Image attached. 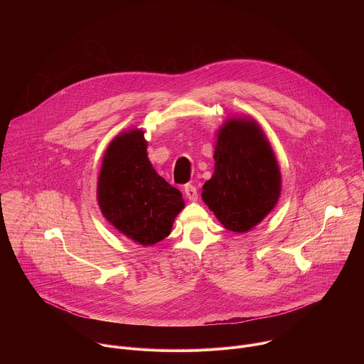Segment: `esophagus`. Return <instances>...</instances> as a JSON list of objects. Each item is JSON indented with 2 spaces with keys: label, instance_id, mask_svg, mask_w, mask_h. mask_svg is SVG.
I'll use <instances>...</instances> for the list:
<instances>
[{
  "label": "esophagus",
  "instance_id": "1",
  "mask_svg": "<svg viewBox=\"0 0 364 364\" xmlns=\"http://www.w3.org/2000/svg\"><path fill=\"white\" fill-rule=\"evenodd\" d=\"M184 193H186V197H187L190 201H197V200H198L197 188H196L193 184H187V186L184 187Z\"/></svg>",
  "mask_w": 364,
  "mask_h": 364
}]
</instances>
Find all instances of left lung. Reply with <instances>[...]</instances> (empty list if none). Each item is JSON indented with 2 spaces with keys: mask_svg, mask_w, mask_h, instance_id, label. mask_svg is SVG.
Segmentation results:
<instances>
[{
  "mask_svg": "<svg viewBox=\"0 0 364 364\" xmlns=\"http://www.w3.org/2000/svg\"><path fill=\"white\" fill-rule=\"evenodd\" d=\"M215 167L203 201L224 228L248 232L278 204L282 176L272 146L250 116L230 117L217 132Z\"/></svg>",
  "mask_w": 364,
  "mask_h": 364,
  "instance_id": "8db88e82",
  "label": "left lung"
}]
</instances>
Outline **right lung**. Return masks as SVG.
<instances>
[{
	"label": "right lung",
	"instance_id": "add662e5",
	"mask_svg": "<svg viewBox=\"0 0 364 364\" xmlns=\"http://www.w3.org/2000/svg\"><path fill=\"white\" fill-rule=\"evenodd\" d=\"M97 204L126 238L150 247L170 235L184 208L181 193L160 177L147 157L143 129H129L107 146L97 178Z\"/></svg>",
	"mask_w": 364,
	"mask_h": 364
}]
</instances>
